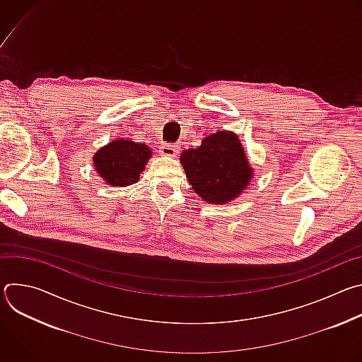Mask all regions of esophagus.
Instances as JSON below:
<instances>
[{"instance_id":"esophagus-1","label":"esophagus","mask_w":362,"mask_h":362,"mask_svg":"<svg viewBox=\"0 0 362 362\" xmlns=\"http://www.w3.org/2000/svg\"><path fill=\"white\" fill-rule=\"evenodd\" d=\"M160 153L163 154V156H170V158H175L176 154L179 153V147H177V144L166 143V144L160 146Z\"/></svg>"}]
</instances>
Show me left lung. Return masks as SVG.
<instances>
[{"label":"left lung","mask_w":362,"mask_h":362,"mask_svg":"<svg viewBox=\"0 0 362 362\" xmlns=\"http://www.w3.org/2000/svg\"><path fill=\"white\" fill-rule=\"evenodd\" d=\"M180 163L194 193L216 204L236 197L252 173L239 139L230 132L204 137L199 147L182 153Z\"/></svg>","instance_id":"1"}]
</instances>
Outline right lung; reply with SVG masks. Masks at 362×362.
Segmentation results:
<instances>
[{
	"mask_svg": "<svg viewBox=\"0 0 362 362\" xmlns=\"http://www.w3.org/2000/svg\"><path fill=\"white\" fill-rule=\"evenodd\" d=\"M146 144L130 140H115L100 148L94 156L98 175L112 186H129L139 180L150 158Z\"/></svg>",
	"mask_w": 362,
	"mask_h": 362,
	"instance_id": "right-lung-1",
	"label": "right lung"
}]
</instances>
